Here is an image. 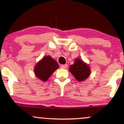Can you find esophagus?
<instances>
[{"label":"esophagus","mask_w":124,"mask_h":124,"mask_svg":"<svg viewBox=\"0 0 124 124\" xmlns=\"http://www.w3.org/2000/svg\"><path fill=\"white\" fill-rule=\"evenodd\" d=\"M61 68L62 69H66L68 68V65L67 64H65V65H62L61 66Z\"/></svg>","instance_id":"esophagus-1"}]
</instances>
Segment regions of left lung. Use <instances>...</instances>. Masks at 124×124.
<instances>
[{"mask_svg":"<svg viewBox=\"0 0 124 124\" xmlns=\"http://www.w3.org/2000/svg\"><path fill=\"white\" fill-rule=\"evenodd\" d=\"M75 63L69 67V71L76 80L83 82L89 78L91 73L90 68L87 64L78 58L75 59Z\"/></svg>","mask_w":124,"mask_h":124,"instance_id":"left-lung-1","label":"left lung"}]
</instances>
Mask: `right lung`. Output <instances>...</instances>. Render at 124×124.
<instances>
[{"mask_svg":"<svg viewBox=\"0 0 124 124\" xmlns=\"http://www.w3.org/2000/svg\"><path fill=\"white\" fill-rule=\"evenodd\" d=\"M58 68L59 65L55 59L51 56H45L37 63L34 71L37 78L46 82Z\"/></svg>","mask_w":124,"mask_h":124,"instance_id":"right-lung-1","label":"right lung"}]
</instances>
